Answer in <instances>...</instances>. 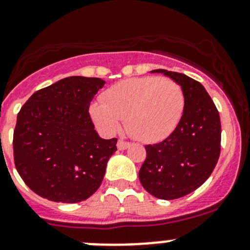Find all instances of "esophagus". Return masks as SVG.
Wrapping results in <instances>:
<instances>
[{"instance_id":"esophagus-1","label":"esophagus","mask_w":250,"mask_h":250,"mask_svg":"<svg viewBox=\"0 0 250 250\" xmlns=\"http://www.w3.org/2000/svg\"><path fill=\"white\" fill-rule=\"evenodd\" d=\"M129 145H130V143H128V141H125L122 139H120L117 141V148H118V150H125V148H127Z\"/></svg>"}]
</instances>
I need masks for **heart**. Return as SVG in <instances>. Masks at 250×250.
Listing matches in <instances>:
<instances>
[{
	"mask_svg": "<svg viewBox=\"0 0 250 250\" xmlns=\"http://www.w3.org/2000/svg\"><path fill=\"white\" fill-rule=\"evenodd\" d=\"M185 110V94L175 81L157 76L125 80L110 87L103 104L92 106L97 125L106 133L125 129L134 139L151 143L167 138L178 127Z\"/></svg>",
	"mask_w": 250,
	"mask_h": 250,
	"instance_id": "1",
	"label": "heart"
}]
</instances>
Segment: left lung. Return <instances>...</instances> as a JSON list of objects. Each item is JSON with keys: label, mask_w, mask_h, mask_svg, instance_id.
Returning <instances> with one entry per match:
<instances>
[{"label": "left lung", "mask_w": 250, "mask_h": 250, "mask_svg": "<svg viewBox=\"0 0 250 250\" xmlns=\"http://www.w3.org/2000/svg\"><path fill=\"white\" fill-rule=\"evenodd\" d=\"M173 78L185 94V110L178 127L161 143L145 145L139 170L141 185L161 200L188 195L210 176L220 156L219 111L198 81L179 72L153 70Z\"/></svg>", "instance_id": "left-lung-1"}]
</instances>
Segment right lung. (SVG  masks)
I'll list each match as a JSON object with an SVG mask.
<instances>
[{"instance_id":"obj_1","label":"right lung","mask_w":250,"mask_h":250,"mask_svg":"<svg viewBox=\"0 0 250 250\" xmlns=\"http://www.w3.org/2000/svg\"><path fill=\"white\" fill-rule=\"evenodd\" d=\"M105 81L70 76L35 92L21 106L13 134L14 165L41 197L87 200L99 188L117 139H102L89 105Z\"/></svg>"}]
</instances>
